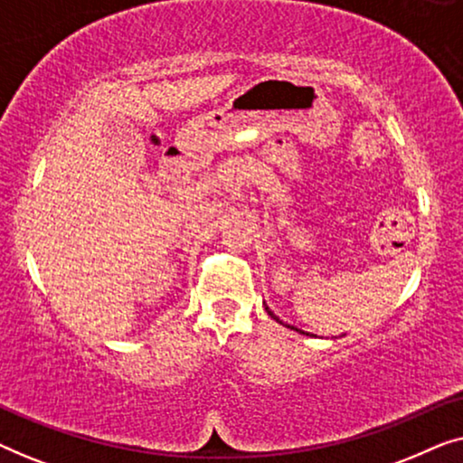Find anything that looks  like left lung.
<instances>
[{
    "label": "left lung",
    "instance_id": "8db88e82",
    "mask_svg": "<svg viewBox=\"0 0 463 463\" xmlns=\"http://www.w3.org/2000/svg\"><path fill=\"white\" fill-rule=\"evenodd\" d=\"M265 309H268V307H265ZM268 312H269V309H268ZM269 316H274V314L269 312ZM274 318H276V316H274ZM276 320H278V318H276ZM290 328H295V326H290ZM295 331H299V328H295Z\"/></svg>",
    "mask_w": 463,
    "mask_h": 463
}]
</instances>
